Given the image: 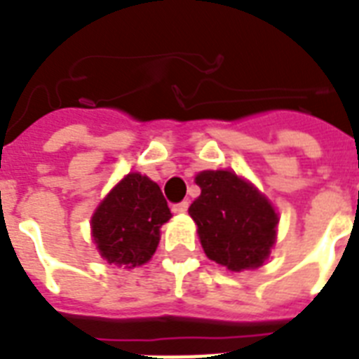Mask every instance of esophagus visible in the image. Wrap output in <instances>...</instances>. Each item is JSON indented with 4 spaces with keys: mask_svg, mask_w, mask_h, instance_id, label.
Returning <instances> with one entry per match:
<instances>
[{
    "mask_svg": "<svg viewBox=\"0 0 359 359\" xmlns=\"http://www.w3.org/2000/svg\"><path fill=\"white\" fill-rule=\"evenodd\" d=\"M188 206H189L188 201H182V203H177V205L171 206V210H173L175 214H184L186 210H188Z\"/></svg>",
    "mask_w": 359,
    "mask_h": 359,
    "instance_id": "1",
    "label": "esophagus"
}]
</instances>
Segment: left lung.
I'll return each mask as SVG.
<instances>
[{"label":"left lung","mask_w":359,"mask_h":359,"mask_svg":"<svg viewBox=\"0 0 359 359\" xmlns=\"http://www.w3.org/2000/svg\"><path fill=\"white\" fill-rule=\"evenodd\" d=\"M195 182L201 195L188 212L206 256L230 271L260 267L275 243L273 206L232 171H203Z\"/></svg>","instance_id":"1"}]
</instances>
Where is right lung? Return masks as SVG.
Here are the masks:
<instances>
[{
  "instance_id": "add662e5",
  "label": "right lung",
  "mask_w": 359,
  "mask_h": 359,
  "mask_svg": "<svg viewBox=\"0 0 359 359\" xmlns=\"http://www.w3.org/2000/svg\"><path fill=\"white\" fill-rule=\"evenodd\" d=\"M170 217L158 184L129 173L95 210L92 234L109 264L136 267L151 260L158 247L160 226Z\"/></svg>"
}]
</instances>
